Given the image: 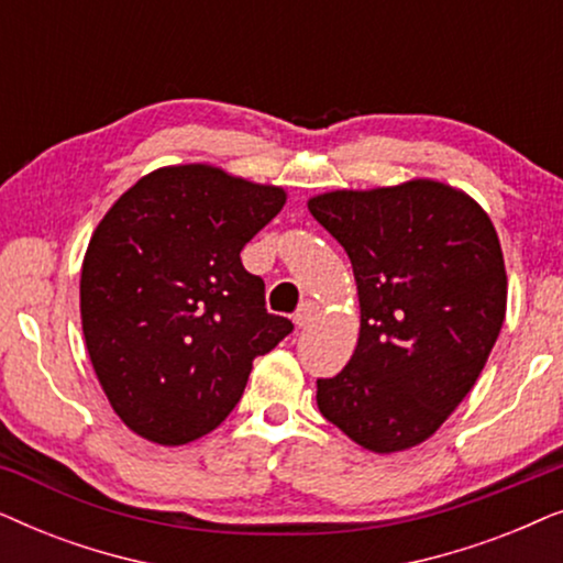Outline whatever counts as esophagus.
<instances>
[{"mask_svg":"<svg viewBox=\"0 0 563 563\" xmlns=\"http://www.w3.org/2000/svg\"><path fill=\"white\" fill-rule=\"evenodd\" d=\"M318 302H312V299H305L302 305H299V310L295 312V325L297 328H305V325H310V322L314 320V314H318Z\"/></svg>","mask_w":563,"mask_h":563,"instance_id":"1","label":"esophagus"}]
</instances>
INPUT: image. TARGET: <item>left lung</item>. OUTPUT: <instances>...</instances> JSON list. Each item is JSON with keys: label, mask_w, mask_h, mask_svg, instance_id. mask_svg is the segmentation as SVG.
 I'll return each mask as SVG.
<instances>
[{"label": "left lung", "mask_w": 563, "mask_h": 563, "mask_svg": "<svg viewBox=\"0 0 563 563\" xmlns=\"http://www.w3.org/2000/svg\"><path fill=\"white\" fill-rule=\"evenodd\" d=\"M356 276V351L318 379L322 418L374 453L420 445L479 379L505 322L497 230L466 191L435 179L310 197Z\"/></svg>", "instance_id": "1"}]
</instances>
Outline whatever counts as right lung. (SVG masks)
I'll return each mask as SVG.
<instances>
[{
    "instance_id": "right-lung-1",
    "label": "right lung",
    "mask_w": 563,
    "mask_h": 563,
    "mask_svg": "<svg viewBox=\"0 0 563 563\" xmlns=\"http://www.w3.org/2000/svg\"><path fill=\"white\" fill-rule=\"evenodd\" d=\"M287 191L210 164L164 166L114 202L81 264V328L112 410L145 441L184 445L220 426L253 358L291 333L266 312L243 245Z\"/></svg>"
}]
</instances>
